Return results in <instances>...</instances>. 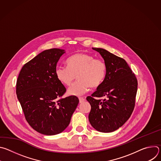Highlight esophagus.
I'll list each match as a JSON object with an SVG mask.
<instances>
[{"label":"esophagus","instance_id":"1","mask_svg":"<svg viewBox=\"0 0 161 161\" xmlns=\"http://www.w3.org/2000/svg\"><path fill=\"white\" fill-rule=\"evenodd\" d=\"M79 101H80V103H82L85 101V99L83 97H79Z\"/></svg>","mask_w":161,"mask_h":161}]
</instances>
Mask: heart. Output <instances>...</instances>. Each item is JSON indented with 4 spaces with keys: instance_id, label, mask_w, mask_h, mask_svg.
<instances>
[{
    "instance_id": "heart-1",
    "label": "heart",
    "mask_w": 161,
    "mask_h": 161,
    "mask_svg": "<svg viewBox=\"0 0 161 161\" xmlns=\"http://www.w3.org/2000/svg\"><path fill=\"white\" fill-rule=\"evenodd\" d=\"M67 67L57 66L55 74L57 80L62 84L69 86L77 75L78 81L75 82L67 92L69 95L80 96L87 92L90 86L97 87L104 81L106 66L100 59L85 53L75 54L67 60Z\"/></svg>"
}]
</instances>
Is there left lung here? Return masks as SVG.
Instances as JSON below:
<instances>
[{
  "label": "left lung",
  "mask_w": 161,
  "mask_h": 161,
  "mask_svg": "<svg viewBox=\"0 0 161 161\" xmlns=\"http://www.w3.org/2000/svg\"><path fill=\"white\" fill-rule=\"evenodd\" d=\"M92 49L103 58L106 73L97 90L86 97L91 106L88 120L97 131L111 132L130 118L134 108L137 81L124 59L103 48ZM103 97H106L103 100L94 99Z\"/></svg>",
  "instance_id": "1"
}]
</instances>
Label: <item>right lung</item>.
Instances as JSON below:
<instances>
[{
  "instance_id": "1",
  "label": "right lung",
  "mask_w": 161,
  "mask_h": 161,
  "mask_svg": "<svg viewBox=\"0 0 161 161\" xmlns=\"http://www.w3.org/2000/svg\"><path fill=\"white\" fill-rule=\"evenodd\" d=\"M64 50L42 52L26 63L16 81V95L29 124L37 132L58 134L69 125L79 99L75 96L61 98L66 92L55 70Z\"/></svg>"
}]
</instances>
